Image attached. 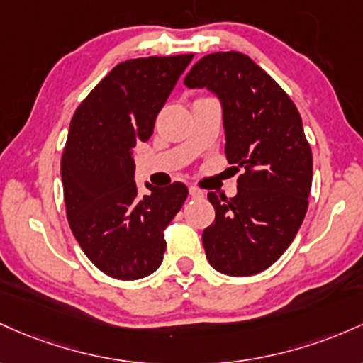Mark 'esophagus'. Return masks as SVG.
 I'll return each mask as SVG.
<instances>
[{
  "mask_svg": "<svg viewBox=\"0 0 363 363\" xmlns=\"http://www.w3.org/2000/svg\"><path fill=\"white\" fill-rule=\"evenodd\" d=\"M189 192H190V195H192L194 199H201V197H203V192H202L201 189H197V186H190Z\"/></svg>",
  "mask_w": 363,
  "mask_h": 363,
  "instance_id": "esophagus-1",
  "label": "esophagus"
}]
</instances>
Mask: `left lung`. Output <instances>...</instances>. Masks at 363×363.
<instances>
[{"instance_id": "obj_1", "label": "left lung", "mask_w": 363, "mask_h": 363, "mask_svg": "<svg viewBox=\"0 0 363 363\" xmlns=\"http://www.w3.org/2000/svg\"><path fill=\"white\" fill-rule=\"evenodd\" d=\"M185 85L218 94L226 160L243 171L235 197L207 194L216 211L202 233L207 260L228 276L257 274L291 245L307 214L312 150L302 116L269 73L238 51L203 56Z\"/></svg>"}]
</instances>
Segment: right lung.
<instances>
[{
  "label": "right lung",
  "mask_w": 363,
  "mask_h": 363,
  "mask_svg": "<svg viewBox=\"0 0 363 363\" xmlns=\"http://www.w3.org/2000/svg\"><path fill=\"white\" fill-rule=\"evenodd\" d=\"M194 55L116 65L77 108L61 157L68 225L89 260L116 279L161 266L164 230L185 202L180 182L137 190L132 149L154 133L157 113Z\"/></svg>",
  "instance_id": "1"
}]
</instances>
